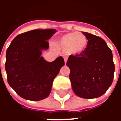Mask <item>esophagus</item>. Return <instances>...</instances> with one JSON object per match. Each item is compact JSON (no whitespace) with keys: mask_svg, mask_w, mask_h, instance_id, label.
Masks as SVG:
<instances>
[{"mask_svg":"<svg viewBox=\"0 0 121 121\" xmlns=\"http://www.w3.org/2000/svg\"><path fill=\"white\" fill-rule=\"evenodd\" d=\"M64 60H65V64L67 63V58L65 57V56H64Z\"/></svg>","mask_w":121,"mask_h":121,"instance_id":"obj_1","label":"esophagus"}]
</instances>
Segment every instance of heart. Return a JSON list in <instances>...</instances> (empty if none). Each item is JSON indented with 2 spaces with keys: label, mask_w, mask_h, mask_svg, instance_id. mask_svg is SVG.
Here are the masks:
<instances>
[{
  "label": "heart",
  "mask_w": 121,
  "mask_h": 121,
  "mask_svg": "<svg viewBox=\"0 0 121 121\" xmlns=\"http://www.w3.org/2000/svg\"><path fill=\"white\" fill-rule=\"evenodd\" d=\"M88 41L86 35L78 32H71L64 35L58 41V46L67 50L70 54H79L86 50Z\"/></svg>",
  "instance_id": "heart-1"
}]
</instances>
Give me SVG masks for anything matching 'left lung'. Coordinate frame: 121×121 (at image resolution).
I'll return each mask as SVG.
<instances>
[{"label": "left lung", "mask_w": 121, "mask_h": 121, "mask_svg": "<svg viewBox=\"0 0 121 121\" xmlns=\"http://www.w3.org/2000/svg\"><path fill=\"white\" fill-rule=\"evenodd\" d=\"M88 40L86 50L68 58L69 78L74 93L83 99H95L111 86L114 76L113 54L101 37L82 32Z\"/></svg>", "instance_id": "obj_1"}]
</instances>
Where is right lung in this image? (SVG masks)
Masks as SVG:
<instances>
[{
  "label": "right lung",
  "instance_id": "obj_1",
  "mask_svg": "<svg viewBox=\"0 0 121 121\" xmlns=\"http://www.w3.org/2000/svg\"><path fill=\"white\" fill-rule=\"evenodd\" d=\"M56 32V29L25 32L15 37L7 49L8 82L23 99L37 101L48 97L54 79L65 65L61 56L52 62L41 56V51L49 47L47 41Z\"/></svg>",
  "mask_w": 121,
  "mask_h": 121
}]
</instances>
